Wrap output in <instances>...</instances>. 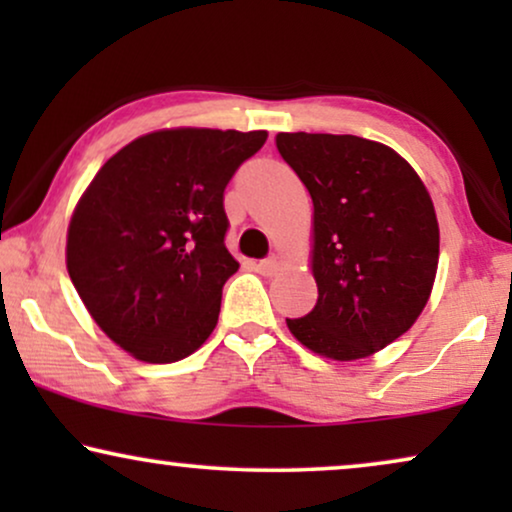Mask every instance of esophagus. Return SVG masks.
<instances>
[{"label":"esophagus","mask_w":512,"mask_h":512,"mask_svg":"<svg viewBox=\"0 0 512 512\" xmlns=\"http://www.w3.org/2000/svg\"><path fill=\"white\" fill-rule=\"evenodd\" d=\"M256 270L261 272V275H265V277H275L277 272L282 270V261H279L277 256H270V258H265V261L258 263Z\"/></svg>","instance_id":"1"}]
</instances>
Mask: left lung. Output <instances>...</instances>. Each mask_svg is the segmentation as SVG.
Segmentation results:
<instances>
[{
    "instance_id": "8db88e82",
    "label": "left lung",
    "mask_w": 512,
    "mask_h": 512,
    "mask_svg": "<svg viewBox=\"0 0 512 512\" xmlns=\"http://www.w3.org/2000/svg\"><path fill=\"white\" fill-rule=\"evenodd\" d=\"M275 144L312 198L319 289L314 310L286 326L326 359H366L401 338L431 298L440 251L431 195L408 160L373 139L279 132Z\"/></svg>"
}]
</instances>
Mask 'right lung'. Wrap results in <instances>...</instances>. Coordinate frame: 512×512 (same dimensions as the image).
I'll use <instances>...</instances> for the list:
<instances>
[{
	"mask_svg": "<svg viewBox=\"0 0 512 512\" xmlns=\"http://www.w3.org/2000/svg\"><path fill=\"white\" fill-rule=\"evenodd\" d=\"M265 130L165 128L100 167L67 228V272L107 338L146 363L205 345L240 263L223 244V191Z\"/></svg>",
	"mask_w": 512,
	"mask_h": 512,
	"instance_id": "add662e5",
	"label": "right lung"
}]
</instances>
